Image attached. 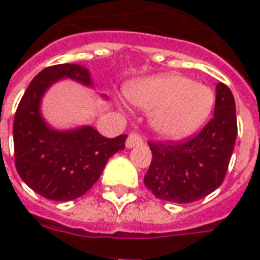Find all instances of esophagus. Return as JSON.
Instances as JSON below:
<instances>
[{"label": "esophagus", "instance_id": "1", "mask_svg": "<svg viewBox=\"0 0 260 260\" xmlns=\"http://www.w3.org/2000/svg\"><path fill=\"white\" fill-rule=\"evenodd\" d=\"M142 136L139 135V134H136V132H132V134H129V136H128V139H126V148H134V146L142 145Z\"/></svg>", "mask_w": 260, "mask_h": 260}]
</instances>
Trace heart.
I'll use <instances>...</instances> for the list:
<instances>
[{"instance_id": "obj_1", "label": "heart", "mask_w": 260, "mask_h": 260, "mask_svg": "<svg viewBox=\"0 0 260 260\" xmlns=\"http://www.w3.org/2000/svg\"><path fill=\"white\" fill-rule=\"evenodd\" d=\"M125 94L134 105L153 111V129L168 139L191 135L206 122L214 107L211 88L179 74L138 80L125 88Z\"/></svg>"}]
</instances>
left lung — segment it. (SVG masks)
<instances>
[{"mask_svg":"<svg viewBox=\"0 0 260 260\" xmlns=\"http://www.w3.org/2000/svg\"><path fill=\"white\" fill-rule=\"evenodd\" d=\"M215 91L214 118L197 135L179 142H149L152 161L143 183L157 199L194 203L222 184L237 141V112L228 87L218 83Z\"/></svg>","mask_w":260,"mask_h":260,"instance_id":"obj_1","label":"left lung"}]
</instances>
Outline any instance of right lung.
Returning a JSON list of instances; mask_svg holds the SVG:
<instances>
[{"instance_id":"obj_1","label":"right lung","mask_w":260,"mask_h":260,"mask_svg":"<svg viewBox=\"0 0 260 260\" xmlns=\"http://www.w3.org/2000/svg\"><path fill=\"white\" fill-rule=\"evenodd\" d=\"M91 86L90 72L80 64L43 69L30 81L14 119L15 168L26 184L42 197L69 201L87 193L99 180L107 160L125 148L126 135L105 138L92 126L56 131L41 114V100L59 80Z\"/></svg>"}]
</instances>
